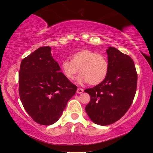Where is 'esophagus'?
<instances>
[{
    "instance_id": "obj_1",
    "label": "esophagus",
    "mask_w": 153,
    "mask_h": 153,
    "mask_svg": "<svg viewBox=\"0 0 153 153\" xmlns=\"http://www.w3.org/2000/svg\"><path fill=\"white\" fill-rule=\"evenodd\" d=\"M83 92H84V89H82V88H77V94H82Z\"/></svg>"
}]
</instances>
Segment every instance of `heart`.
Masks as SVG:
<instances>
[{
    "instance_id": "b5f03b06",
    "label": "heart",
    "mask_w": 153,
    "mask_h": 153,
    "mask_svg": "<svg viewBox=\"0 0 153 153\" xmlns=\"http://www.w3.org/2000/svg\"><path fill=\"white\" fill-rule=\"evenodd\" d=\"M72 60L65 59L61 62L62 71L67 79L73 80L77 74H80L77 82L80 84L88 82L90 85L99 84L107 77L108 61L104 56L97 52L82 49L71 56Z\"/></svg>"
}]
</instances>
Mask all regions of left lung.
<instances>
[{
	"mask_svg": "<svg viewBox=\"0 0 153 153\" xmlns=\"http://www.w3.org/2000/svg\"><path fill=\"white\" fill-rule=\"evenodd\" d=\"M107 54V77L92 88L84 90L90 96L86 112L92 121L100 126L110 125L125 115L133 102L138 79L130 56L111 46Z\"/></svg>",
	"mask_w": 153,
	"mask_h": 153,
	"instance_id": "1",
	"label": "left lung"
}]
</instances>
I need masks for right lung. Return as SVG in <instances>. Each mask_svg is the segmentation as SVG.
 <instances>
[{
	"mask_svg": "<svg viewBox=\"0 0 153 153\" xmlns=\"http://www.w3.org/2000/svg\"><path fill=\"white\" fill-rule=\"evenodd\" d=\"M50 46L36 50L21 63L19 94L25 110L36 123L49 126L59 120L77 86L60 72Z\"/></svg>",
	"mask_w": 153,
	"mask_h": 153,
	"instance_id": "add662e5",
	"label": "right lung"
}]
</instances>
